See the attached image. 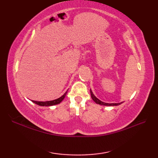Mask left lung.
Returning a JSON list of instances; mask_svg holds the SVG:
<instances>
[{
	"instance_id": "obj_1",
	"label": "left lung",
	"mask_w": 158,
	"mask_h": 158,
	"mask_svg": "<svg viewBox=\"0 0 158 158\" xmlns=\"http://www.w3.org/2000/svg\"><path fill=\"white\" fill-rule=\"evenodd\" d=\"M90 94H91V97L92 100L94 101L96 104H98V105H105V106H117V105H120L121 103H106V102H102L101 100H100L99 99H98L96 98V97L93 94V93L92 92V90L90 89Z\"/></svg>"
}]
</instances>
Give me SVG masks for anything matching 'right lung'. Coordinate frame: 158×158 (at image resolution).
Here are the masks:
<instances>
[{
  "instance_id": "1",
  "label": "right lung",
  "mask_w": 158,
  "mask_h": 158,
  "mask_svg": "<svg viewBox=\"0 0 158 158\" xmlns=\"http://www.w3.org/2000/svg\"><path fill=\"white\" fill-rule=\"evenodd\" d=\"M67 93V91L64 93V94L63 96H62L61 97H60L58 99H56V100H50V101H45V102H39V101H35V100H32V102L36 104V105H38L39 106H52V105H58V104L60 103L62 101V100L64 98V97L66 96V94Z\"/></svg>"
}]
</instances>
